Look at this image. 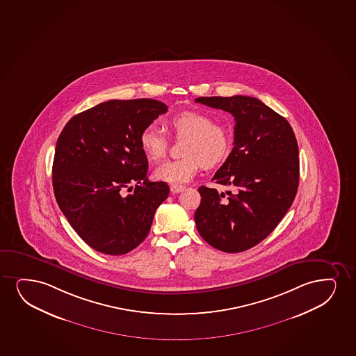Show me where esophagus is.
Masks as SVG:
<instances>
[{
  "mask_svg": "<svg viewBox=\"0 0 356 356\" xmlns=\"http://www.w3.org/2000/svg\"><path fill=\"white\" fill-rule=\"evenodd\" d=\"M185 186L183 185H171L172 194H179L181 191H184Z\"/></svg>",
  "mask_w": 356,
  "mask_h": 356,
  "instance_id": "1",
  "label": "esophagus"
}]
</instances>
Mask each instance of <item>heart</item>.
<instances>
[{
	"label": "heart",
	"instance_id": "heart-1",
	"mask_svg": "<svg viewBox=\"0 0 356 356\" xmlns=\"http://www.w3.org/2000/svg\"><path fill=\"white\" fill-rule=\"evenodd\" d=\"M167 125L177 137H185L181 145L183 158L160 163L154 177L170 184H184L194 178L201 167L212 168L229 158L232 150V134L222 122L200 111H183L172 115ZM140 145L145 158L156 162L165 156L166 136L155 125L144 127Z\"/></svg>",
	"mask_w": 356,
	"mask_h": 356
}]
</instances>
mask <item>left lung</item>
<instances>
[{
	"label": "left lung",
	"instance_id": "8db88e82",
	"mask_svg": "<svg viewBox=\"0 0 356 356\" xmlns=\"http://www.w3.org/2000/svg\"><path fill=\"white\" fill-rule=\"evenodd\" d=\"M195 102L234 115V148L213 179L232 191L200 186L198 234L225 252L255 247L293 204L300 179L298 145L285 118L255 97H198Z\"/></svg>",
	"mask_w": 356,
	"mask_h": 356
}]
</instances>
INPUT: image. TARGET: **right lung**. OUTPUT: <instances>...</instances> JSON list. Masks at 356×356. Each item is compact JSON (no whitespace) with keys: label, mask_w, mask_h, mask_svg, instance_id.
Listing matches in <instances>:
<instances>
[{"label":"right lung","mask_w":356,"mask_h":356,"mask_svg":"<svg viewBox=\"0 0 356 356\" xmlns=\"http://www.w3.org/2000/svg\"><path fill=\"white\" fill-rule=\"evenodd\" d=\"M166 112L156 99H111L76 114L61 131L53 162L55 198L95 250L122 255L148 236L170 188L147 178L140 135ZM125 188L133 193L125 195Z\"/></svg>","instance_id":"1"}]
</instances>
